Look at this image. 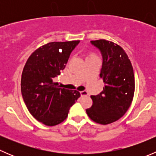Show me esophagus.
<instances>
[{
  "label": "esophagus",
  "mask_w": 156,
  "mask_h": 156,
  "mask_svg": "<svg viewBox=\"0 0 156 156\" xmlns=\"http://www.w3.org/2000/svg\"><path fill=\"white\" fill-rule=\"evenodd\" d=\"M80 94H81V97H84V96H87L88 95L87 92V91H85V90L81 91V92H80Z\"/></svg>",
  "instance_id": "1"
}]
</instances>
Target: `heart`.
Returning <instances> with one entry per match:
<instances>
[{
    "instance_id": "1",
    "label": "heart",
    "mask_w": 156,
    "mask_h": 156,
    "mask_svg": "<svg viewBox=\"0 0 156 156\" xmlns=\"http://www.w3.org/2000/svg\"><path fill=\"white\" fill-rule=\"evenodd\" d=\"M91 57H97V56H96V54H94V53H89L87 56V58H91Z\"/></svg>"
}]
</instances>
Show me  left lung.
<instances>
[{
  "label": "left lung",
  "instance_id": "1",
  "mask_svg": "<svg viewBox=\"0 0 156 156\" xmlns=\"http://www.w3.org/2000/svg\"><path fill=\"white\" fill-rule=\"evenodd\" d=\"M90 43L101 52L100 75L105 86L100 94L91 96L93 105L86 112L96 123L108 125L122 118L131 104L135 90L133 69L127 53L117 44L105 39Z\"/></svg>",
  "mask_w": 156,
  "mask_h": 156
}]
</instances>
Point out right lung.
Here are the masks:
<instances>
[{"label":"right lung","instance_id":"obj_1","mask_svg":"<svg viewBox=\"0 0 156 156\" xmlns=\"http://www.w3.org/2000/svg\"><path fill=\"white\" fill-rule=\"evenodd\" d=\"M79 41L46 44L34 50L25 65L21 78L23 100L31 115L44 125L54 126L63 122L81 96L78 90L61 88L53 81Z\"/></svg>","mask_w":156,"mask_h":156}]
</instances>
